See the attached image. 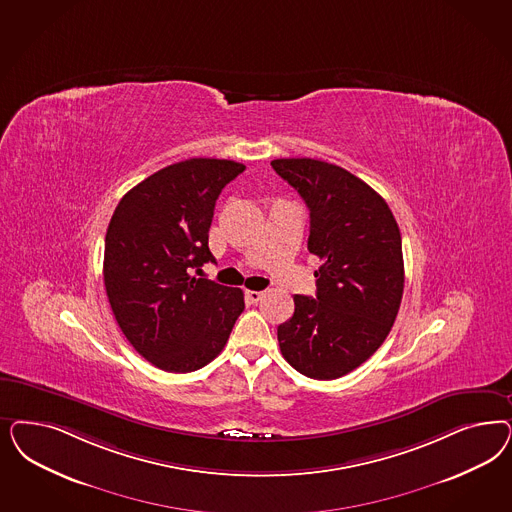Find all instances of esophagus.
Wrapping results in <instances>:
<instances>
[{"label":"esophagus","instance_id":"34e87169","mask_svg":"<svg viewBox=\"0 0 512 512\" xmlns=\"http://www.w3.org/2000/svg\"><path fill=\"white\" fill-rule=\"evenodd\" d=\"M245 297H247L248 303H258L262 297H264V292H256V290H247L245 292Z\"/></svg>","mask_w":512,"mask_h":512}]
</instances>
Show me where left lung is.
Listing matches in <instances>:
<instances>
[{
	"mask_svg": "<svg viewBox=\"0 0 512 512\" xmlns=\"http://www.w3.org/2000/svg\"><path fill=\"white\" fill-rule=\"evenodd\" d=\"M309 207L307 248L320 258L316 297L294 296L279 326L284 360L305 377L339 379L384 343L403 296L401 233L388 203L356 175L313 158L271 162Z\"/></svg>",
	"mask_w": 512,
	"mask_h": 512,
	"instance_id": "8db88e82",
	"label": "left lung"
}]
</instances>
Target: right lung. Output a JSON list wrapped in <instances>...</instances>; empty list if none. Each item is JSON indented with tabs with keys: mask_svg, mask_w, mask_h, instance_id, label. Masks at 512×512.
<instances>
[{
	"mask_svg": "<svg viewBox=\"0 0 512 512\" xmlns=\"http://www.w3.org/2000/svg\"><path fill=\"white\" fill-rule=\"evenodd\" d=\"M243 171L215 158L167 165L133 186L109 222L103 281L116 322L145 360L169 373L213 362L245 309L241 288L188 273L215 262L216 199Z\"/></svg>",
	"mask_w": 512,
	"mask_h": 512,
	"instance_id": "right-lung-1",
	"label": "right lung"
}]
</instances>
